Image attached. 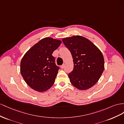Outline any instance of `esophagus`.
Wrapping results in <instances>:
<instances>
[{
    "mask_svg": "<svg viewBox=\"0 0 124 124\" xmlns=\"http://www.w3.org/2000/svg\"><path fill=\"white\" fill-rule=\"evenodd\" d=\"M64 67H65V65H64V64H63L62 65H61V68L63 69H64Z\"/></svg>",
    "mask_w": 124,
    "mask_h": 124,
    "instance_id": "1",
    "label": "esophagus"
}]
</instances>
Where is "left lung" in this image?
I'll return each instance as SVG.
<instances>
[{"mask_svg": "<svg viewBox=\"0 0 124 124\" xmlns=\"http://www.w3.org/2000/svg\"><path fill=\"white\" fill-rule=\"evenodd\" d=\"M62 41L73 59L74 69L68 75L70 83L82 90L94 86L104 69L101 51L89 39L79 35L63 38Z\"/></svg>", "mask_w": 124, "mask_h": 124, "instance_id": "obj_1", "label": "left lung"}]
</instances>
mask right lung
<instances>
[{"instance_id": "1", "label": "right lung", "mask_w": 124, "mask_h": 124, "mask_svg": "<svg viewBox=\"0 0 124 124\" xmlns=\"http://www.w3.org/2000/svg\"><path fill=\"white\" fill-rule=\"evenodd\" d=\"M50 37L42 39L28 50L22 59L20 72L25 82L38 92L49 89L54 85L59 67L52 53L61 44Z\"/></svg>"}]
</instances>
